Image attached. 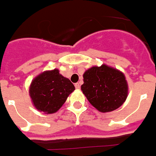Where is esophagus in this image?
Instances as JSON below:
<instances>
[{"label":"esophagus","mask_w":156,"mask_h":156,"mask_svg":"<svg viewBox=\"0 0 156 156\" xmlns=\"http://www.w3.org/2000/svg\"><path fill=\"white\" fill-rule=\"evenodd\" d=\"M75 88L79 90V89H80V83H75Z\"/></svg>","instance_id":"1"}]
</instances>
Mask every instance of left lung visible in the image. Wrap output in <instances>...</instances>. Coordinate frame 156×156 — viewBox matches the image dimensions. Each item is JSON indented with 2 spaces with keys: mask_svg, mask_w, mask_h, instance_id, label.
I'll return each instance as SVG.
<instances>
[{
  "mask_svg": "<svg viewBox=\"0 0 156 156\" xmlns=\"http://www.w3.org/2000/svg\"><path fill=\"white\" fill-rule=\"evenodd\" d=\"M81 90L90 104L102 113L119 108L128 94L125 75L106 65L87 70Z\"/></svg>",
  "mask_w": 156,
  "mask_h": 156,
  "instance_id": "8db88e82",
  "label": "left lung"
}]
</instances>
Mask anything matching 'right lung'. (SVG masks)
Listing matches in <instances>:
<instances>
[{"instance_id":"add662e5","label":"right lung","mask_w":156,"mask_h":156,"mask_svg":"<svg viewBox=\"0 0 156 156\" xmlns=\"http://www.w3.org/2000/svg\"><path fill=\"white\" fill-rule=\"evenodd\" d=\"M74 90L73 83L60 75L59 70L55 69L44 72L34 78L30 87V96L37 110L54 114Z\"/></svg>"}]
</instances>
